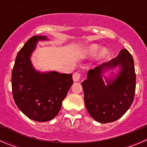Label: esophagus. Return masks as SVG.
<instances>
[{"label": "esophagus", "mask_w": 147, "mask_h": 147, "mask_svg": "<svg viewBox=\"0 0 147 147\" xmlns=\"http://www.w3.org/2000/svg\"><path fill=\"white\" fill-rule=\"evenodd\" d=\"M80 79H81V74H80L79 72H76L74 74V75H73V80H74V81H80Z\"/></svg>", "instance_id": "34e87169"}]
</instances>
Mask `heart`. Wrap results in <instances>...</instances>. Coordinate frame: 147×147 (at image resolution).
Instances as JSON below:
<instances>
[{"label": "heart", "mask_w": 147, "mask_h": 147, "mask_svg": "<svg viewBox=\"0 0 147 147\" xmlns=\"http://www.w3.org/2000/svg\"><path fill=\"white\" fill-rule=\"evenodd\" d=\"M99 49L100 47L96 44H91V45H89L88 46L85 48V49H84V54L85 56H88V57L93 56L99 50ZM107 54H108V51H107V49H102L101 51H100L99 58L100 59L105 58V57H107Z\"/></svg>", "instance_id": "1"}]
</instances>
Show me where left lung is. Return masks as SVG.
<instances>
[{"instance_id": "1", "label": "left lung", "mask_w": 147, "mask_h": 147, "mask_svg": "<svg viewBox=\"0 0 147 147\" xmlns=\"http://www.w3.org/2000/svg\"><path fill=\"white\" fill-rule=\"evenodd\" d=\"M119 66L115 78L102 76L105 71ZM134 60L127 49H122L114 59L89 70L87 80L82 82L84 99L88 113L100 123H109L120 119L130 107L136 92Z\"/></svg>"}]
</instances>
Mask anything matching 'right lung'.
<instances>
[{"instance_id":"right-lung-1","label":"right lung","mask_w":147,"mask_h":147,"mask_svg":"<svg viewBox=\"0 0 147 147\" xmlns=\"http://www.w3.org/2000/svg\"><path fill=\"white\" fill-rule=\"evenodd\" d=\"M47 40L45 36L31 37L18 53L11 72L15 104L27 117L40 122L51 120L57 115L73 85L71 74L40 73L34 68L30 57L39 40Z\"/></svg>"}]
</instances>
